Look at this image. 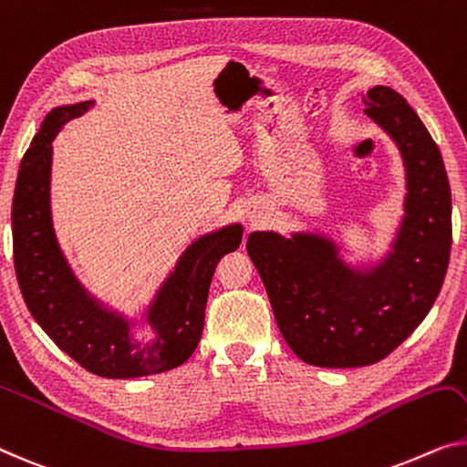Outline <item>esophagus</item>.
I'll use <instances>...</instances> for the list:
<instances>
[{
	"label": "esophagus",
	"instance_id": "34e87169",
	"mask_svg": "<svg viewBox=\"0 0 467 467\" xmlns=\"http://www.w3.org/2000/svg\"><path fill=\"white\" fill-rule=\"evenodd\" d=\"M249 222H252V226H255V224H257V220H254V218H252V220H249Z\"/></svg>",
	"mask_w": 467,
	"mask_h": 467
}]
</instances>
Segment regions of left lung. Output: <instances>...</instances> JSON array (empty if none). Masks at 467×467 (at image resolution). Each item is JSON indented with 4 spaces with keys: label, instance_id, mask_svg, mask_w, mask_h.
<instances>
[{
    "label": "left lung",
    "instance_id": "1",
    "mask_svg": "<svg viewBox=\"0 0 467 467\" xmlns=\"http://www.w3.org/2000/svg\"><path fill=\"white\" fill-rule=\"evenodd\" d=\"M367 117L399 146L407 194L392 249L352 268L318 233H252L247 254L262 276L285 342L315 367H365L417 329L441 294L451 254V186L442 155L399 92L375 86Z\"/></svg>",
    "mask_w": 467,
    "mask_h": 467
}]
</instances>
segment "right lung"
<instances>
[{
    "label": "right lung",
    "mask_w": 467,
    "mask_h": 467,
    "mask_svg": "<svg viewBox=\"0 0 467 467\" xmlns=\"http://www.w3.org/2000/svg\"><path fill=\"white\" fill-rule=\"evenodd\" d=\"M92 104L52 109L25 152L12 201L14 268L26 308L62 352L100 378H144L180 367L194 352L203 333L213 270L241 245L243 226L228 224L184 249L144 312L155 339L149 344L136 339L131 333L136 323L109 310L73 275L52 224V140L62 125Z\"/></svg>",
    "instance_id": "1"
}]
</instances>
